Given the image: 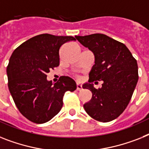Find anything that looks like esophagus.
<instances>
[{
    "instance_id": "34e87169",
    "label": "esophagus",
    "mask_w": 149,
    "mask_h": 149,
    "mask_svg": "<svg viewBox=\"0 0 149 149\" xmlns=\"http://www.w3.org/2000/svg\"><path fill=\"white\" fill-rule=\"evenodd\" d=\"M81 89H82L81 84H80L77 83V91H81Z\"/></svg>"
}]
</instances>
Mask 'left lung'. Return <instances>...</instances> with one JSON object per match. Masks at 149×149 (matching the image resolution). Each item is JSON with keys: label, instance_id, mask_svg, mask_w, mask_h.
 <instances>
[{"label": "left lung", "instance_id": "left-lung-1", "mask_svg": "<svg viewBox=\"0 0 149 149\" xmlns=\"http://www.w3.org/2000/svg\"><path fill=\"white\" fill-rule=\"evenodd\" d=\"M75 38L95 58L88 83L82 86L92 92L91 100L84 104V108L97 121L115 120L128 106L138 82L137 61L123 43L104 34L75 36ZM94 80L103 81L101 88H94L92 83Z\"/></svg>", "mask_w": 149, "mask_h": 149}]
</instances>
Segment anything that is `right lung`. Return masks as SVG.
<instances>
[{"label":"right lung","instance_id":"obj_1","mask_svg":"<svg viewBox=\"0 0 149 149\" xmlns=\"http://www.w3.org/2000/svg\"><path fill=\"white\" fill-rule=\"evenodd\" d=\"M73 36L40 34L18 46L7 67L8 88L17 107L29 121L42 124L61 110L66 91L77 88L75 81L61 76L56 83L47 80V73L59 65L60 47Z\"/></svg>","mask_w":149,"mask_h":149}]
</instances>
